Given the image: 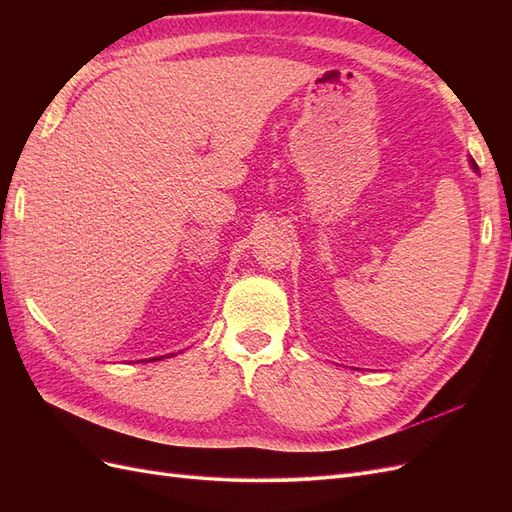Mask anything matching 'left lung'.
<instances>
[{
	"instance_id": "left-lung-1",
	"label": "left lung",
	"mask_w": 512,
	"mask_h": 512,
	"mask_svg": "<svg viewBox=\"0 0 512 512\" xmlns=\"http://www.w3.org/2000/svg\"><path fill=\"white\" fill-rule=\"evenodd\" d=\"M472 166H474V168H476V164H474V160H472ZM476 170H478V168H476Z\"/></svg>"
}]
</instances>
